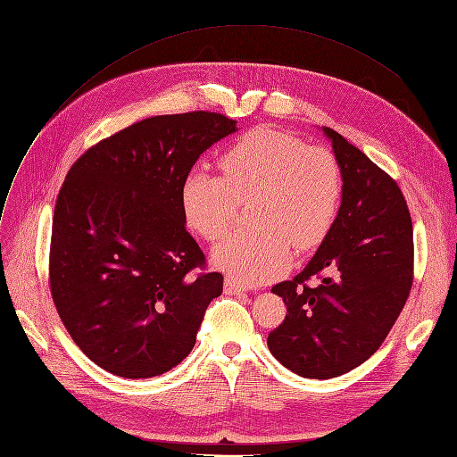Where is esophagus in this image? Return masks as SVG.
<instances>
[{"instance_id":"obj_1","label":"esophagus","mask_w":457,"mask_h":457,"mask_svg":"<svg viewBox=\"0 0 457 457\" xmlns=\"http://www.w3.org/2000/svg\"><path fill=\"white\" fill-rule=\"evenodd\" d=\"M225 293H228V295H244V293H245V287L242 286V283L227 278V279H225Z\"/></svg>"}]
</instances>
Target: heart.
I'll list each match as a JSON object with an SVG mask.
<instances>
[{"instance_id": "obj_1", "label": "heart", "mask_w": 457, "mask_h": 457, "mask_svg": "<svg viewBox=\"0 0 457 457\" xmlns=\"http://www.w3.org/2000/svg\"><path fill=\"white\" fill-rule=\"evenodd\" d=\"M223 178L198 171L181 187L185 223L215 242L249 204L253 230L217 244L213 262L242 283H262L291 264L298 251L318 247L335 227L344 195L342 168L333 151L308 145L291 132L257 129L219 159Z\"/></svg>"}]
</instances>
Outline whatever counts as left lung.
<instances>
[{"mask_svg": "<svg viewBox=\"0 0 457 457\" xmlns=\"http://www.w3.org/2000/svg\"><path fill=\"white\" fill-rule=\"evenodd\" d=\"M342 168L335 227L301 274L272 293L287 306L269 350L303 378L359 367L395 325L414 279L412 219L399 185L338 132L323 127ZM318 277V287L307 281Z\"/></svg>", "mask_w": 457, "mask_h": 457, "instance_id": "1", "label": "left lung"}]
</instances>
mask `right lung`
<instances>
[{
    "label": "right lung",
    "instance_id": "obj_1",
    "mask_svg": "<svg viewBox=\"0 0 457 457\" xmlns=\"http://www.w3.org/2000/svg\"><path fill=\"white\" fill-rule=\"evenodd\" d=\"M210 112L139 120L79 156L62 185L51 295L73 342L120 378H153L191 353L223 276L185 228L181 187L198 156L236 132Z\"/></svg>",
    "mask_w": 457,
    "mask_h": 457
}]
</instances>
